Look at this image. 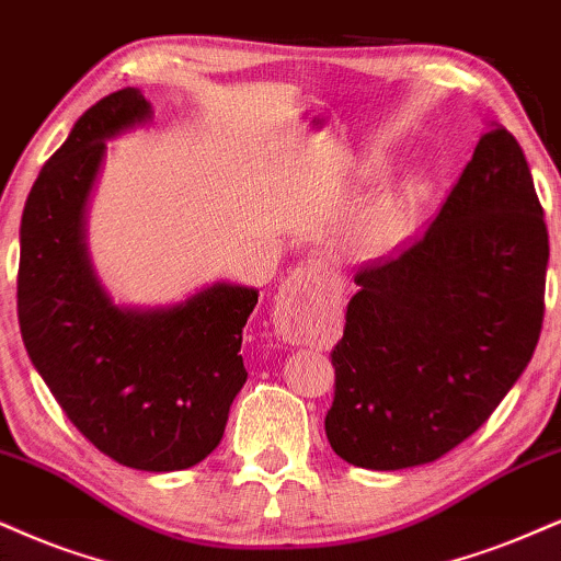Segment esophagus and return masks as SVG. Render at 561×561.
<instances>
[{
	"mask_svg": "<svg viewBox=\"0 0 561 561\" xmlns=\"http://www.w3.org/2000/svg\"><path fill=\"white\" fill-rule=\"evenodd\" d=\"M317 273L309 267L296 270L275 301V328L291 343H307L320 335L317 317Z\"/></svg>",
	"mask_w": 561,
	"mask_h": 561,
	"instance_id": "obj_1",
	"label": "esophagus"
}]
</instances>
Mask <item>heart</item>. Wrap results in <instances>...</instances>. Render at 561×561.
I'll return each mask as SVG.
<instances>
[{
  "label": "heart",
  "instance_id": "b5f03b06",
  "mask_svg": "<svg viewBox=\"0 0 561 561\" xmlns=\"http://www.w3.org/2000/svg\"><path fill=\"white\" fill-rule=\"evenodd\" d=\"M421 192H424V186L416 179H411V182H405L396 192L379 199L375 210L364 220V239L379 247L396 244V241L403 239L411 231L413 207H416Z\"/></svg>",
  "mask_w": 561,
  "mask_h": 561
}]
</instances>
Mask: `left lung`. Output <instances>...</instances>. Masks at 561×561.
Returning a JSON list of instances; mask_svg holds the SVG:
<instances>
[{"label": "left lung", "mask_w": 561, "mask_h": 561, "mask_svg": "<svg viewBox=\"0 0 561 561\" xmlns=\"http://www.w3.org/2000/svg\"><path fill=\"white\" fill-rule=\"evenodd\" d=\"M549 231L523 148L486 133L437 218L356 273L324 416L345 462L400 471L442 458L502 403L543 324Z\"/></svg>", "instance_id": "8db88e82"}]
</instances>
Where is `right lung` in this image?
I'll use <instances>...</instances> for the list:
<instances>
[{"label": "right lung", "instance_id": "right-lung-1", "mask_svg": "<svg viewBox=\"0 0 561 561\" xmlns=\"http://www.w3.org/2000/svg\"><path fill=\"white\" fill-rule=\"evenodd\" d=\"M137 88L101 99L48 158L20 224L18 320L65 416L137 471H184L218 447L247 382L241 330L257 291L216 283L171 309L114 307L90 270L82 210L106 140L145 122Z\"/></svg>", "mask_w": 561, "mask_h": 561}]
</instances>
